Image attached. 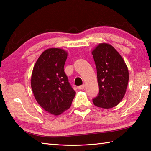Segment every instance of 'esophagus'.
<instances>
[{
  "mask_svg": "<svg viewBox=\"0 0 151 151\" xmlns=\"http://www.w3.org/2000/svg\"><path fill=\"white\" fill-rule=\"evenodd\" d=\"M85 85H81V86H78L77 88L78 89V90H83V89L85 88Z\"/></svg>",
  "mask_w": 151,
  "mask_h": 151,
  "instance_id": "esophagus-1",
  "label": "esophagus"
}]
</instances>
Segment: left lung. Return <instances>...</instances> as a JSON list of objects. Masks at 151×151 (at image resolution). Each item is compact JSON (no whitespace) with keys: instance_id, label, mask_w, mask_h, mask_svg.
Masks as SVG:
<instances>
[{"instance_id":"1","label":"left lung","mask_w":151,"mask_h":151,"mask_svg":"<svg viewBox=\"0 0 151 151\" xmlns=\"http://www.w3.org/2000/svg\"><path fill=\"white\" fill-rule=\"evenodd\" d=\"M97 71L99 91L94 104L103 109L116 106L123 98L129 83V70L112 45L100 43L92 51Z\"/></svg>"}]
</instances>
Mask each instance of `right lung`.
I'll return each instance as SVG.
<instances>
[{"mask_svg": "<svg viewBox=\"0 0 151 151\" xmlns=\"http://www.w3.org/2000/svg\"><path fill=\"white\" fill-rule=\"evenodd\" d=\"M67 55L61 48H48L38 58L32 73L30 83L36 101L54 115L69 109L76 94L64 71Z\"/></svg>", "mask_w": 151, "mask_h": 151, "instance_id": "add662e5", "label": "right lung"}]
</instances>
